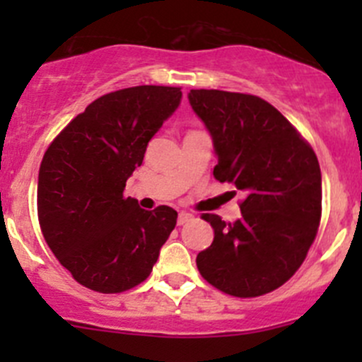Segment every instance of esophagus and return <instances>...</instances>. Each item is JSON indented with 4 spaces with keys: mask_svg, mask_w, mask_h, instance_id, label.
I'll list each match as a JSON object with an SVG mask.
<instances>
[{
    "mask_svg": "<svg viewBox=\"0 0 362 362\" xmlns=\"http://www.w3.org/2000/svg\"><path fill=\"white\" fill-rule=\"evenodd\" d=\"M192 218H194V215L192 214H187V211H180V214H178V226H184V224H187V222H191Z\"/></svg>",
    "mask_w": 362,
    "mask_h": 362,
    "instance_id": "obj_1",
    "label": "esophagus"
}]
</instances>
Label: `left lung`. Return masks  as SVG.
Listing matches in <instances>:
<instances>
[{
    "instance_id": "obj_1",
    "label": "left lung",
    "mask_w": 362,
    "mask_h": 362,
    "mask_svg": "<svg viewBox=\"0 0 362 362\" xmlns=\"http://www.w3.org/2000/svg\"><path fill=\"white\" fill-rule=\"evenodd\" d=\"M187 98L214 141V177L247 194L238 221L203 215L214 242L196 257L199 273L236 298L272 293L301 266L319 229L322 177L315 152L261 98L215 89H191Z\"/></svg>"
}]
</instances>
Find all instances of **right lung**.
Segmentation results:
<instances>
[{
    "mask_svg": "<svg viewBox=\"0 0 362 362\" xmlns=\"http://www.w3.org/2000/svg\"><path fill=\"white\" fill-rule=\"evenodd\" d=\"M182 101L178 87L138 86L105 94L50 144L38 173L43 238L73 279L103 294L144 282L177 224L124 196L148 141Z\"/></svg>",
    "mask_w": 362,
    "mask_h": 362,
    "instance_id": "1",
    "label": "right lung"
}]
</instances>
